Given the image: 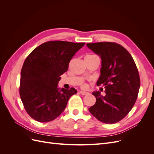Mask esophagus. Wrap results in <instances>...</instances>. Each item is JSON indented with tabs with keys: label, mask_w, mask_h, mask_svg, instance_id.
Returning a JSON list of instances; mask_svg holds the SVG:
<instances>
[{
	"label": "esophagus",
	"mask_w": 154,
	"mask_h": 154,
	"mask_svg": "<svg viewBox=\"0 0 154 154\" xmlns=\"http://www.w3.org/2000/svg\"><path fill=\"white\" fill-rule=\"evenodd\" d=\"M80 94H81L82 95H83V96L87 95V94H88V92H84V91H80Z\"/></svg>",
	"instance_id": "obj_1"
}]
</instances>
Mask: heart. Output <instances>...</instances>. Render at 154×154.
<instances>
[{
    "label": "heart",
    "mask_w": 154,
    "mask_h": 154,
    "mask_svg": "<svg viewBox=\"0 0 154 154\" xmlns=\"http://www.w3.org/2000/svg\"><path fill=\"white\" fill-rule=\"evenodd\" d=\"M86 57H90V58H96V57H97L96 55H94V54H89V55H87ZM87 87V85L85 84V83H83L82 84V87L83 88H85Z\"/></svg>",
    "instance_id": "b5f03b06"
}]
</instances>
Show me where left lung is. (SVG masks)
Segmentation results:
<instances>
[{
	"instance_id": "left-lung-1",
	"label": "left lung",
	"mask_w": 154,
	"mask_h": 154,
	"mask_svg": "<svg viewBox=\"0 0 154 154\" xmlns=\"http://www.w3.org/2000/svg\"><path fill=\"white\" fill-rule=\"evenodd\" d=\"M87 46L101 59V75L96 84L105 88L104 96L99 91L92 92L96 101L88 110L101 122H119L137 100L140 78L136 65L128 51L117 43L103 42Z\"/></svg>"
}]
</instances>
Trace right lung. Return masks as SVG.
<instances>
[{
  "mask_svg": "<svg viewBox=\"0 0 154 154\" xmlns=\"http://www.w3.org/2000/svg\"><path fill=\"white\" fill-rule=\"evenodd\" d=\"M85 43L49 41L36 48L23 64L19 93L27 113L39 122H49L66 109L77 91L58 88L60 76L67 71L70 60Z\"/></svg>",
  "mask_w": 154,
  "mask_h": 154,
  "instance_id": "add662e5",
  "label": "right lung"
}]
</instances>
